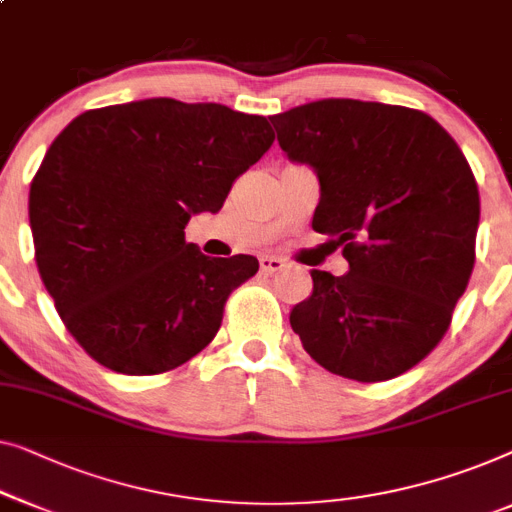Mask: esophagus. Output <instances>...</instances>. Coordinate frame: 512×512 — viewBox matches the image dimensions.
Masks as SVG:
<instances>
[{
  "instance_id": "34e87169",
  "label": "esophagus",
  "mask_w": 512,
  "mask_h": 512,
  "mask_svg": "<svg viewBox=\"0 0 512 512\" xmlns=\"http://www.w3.org/2000/svg\"><path fill=\"white\" fill-rule=\"evenodd\" d=\"M284 268V261L277 256H261V272L265 274H274Z\"/></svg>"
}]
</instances>
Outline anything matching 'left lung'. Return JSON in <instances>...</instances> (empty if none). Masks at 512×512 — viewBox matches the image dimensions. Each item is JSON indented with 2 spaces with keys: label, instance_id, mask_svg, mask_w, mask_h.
<instances>
[{
  "label": "left lung",
  "instance_id": "8db88e82",
  "mask_svg": "<svg viewBox=\"0 0 512 512\" xmlns=\"http://www.w3.org/2000/svg\"><path fill=\"white\" fill-rule=\"evenodd\" d=\"M286 157L316 170L311 228L342 247V277L311 270L291 328L318 365L376 383L409 372L446 335L476 263L478 184L427 113L321 99L270 117Z\"/></svg>",
  "mask_w": 512,
  "mask_h": 512
}]
</instances>
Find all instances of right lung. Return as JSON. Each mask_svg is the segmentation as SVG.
I'll use <instances>...</instances> for the list:
<instances>
[{
    "label": "right lung",
    "instance_id": "add662e5",
    "mask_svg": "<svg viewBox=\"0 0 512 512\" xmlns=\"http://www.w3.org/2000/svg\"><path fill=\"white\" fill-rule=\"evenodd\" d=\"M261 115L221 103L145 99L78 115L29 189L43 286L66 330L117 374L170 372L219 332L254 256L210 258L184 240L270 150Z\"/></svg>",
    "mask_w": 512,
    "mask_h": 512
}]
</instances>
